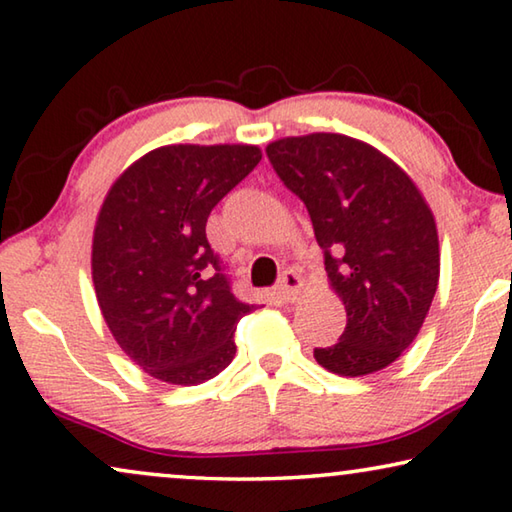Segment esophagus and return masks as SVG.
<instances>
[{"label":"esophagus","mask_w":512,"mask_h":512,"mask_svg":"<svg viewBox=\"0 0 512 512\" xmlns=\"http://www.w3.org/2000/svg\"><path fill=\"white\" fill-rule=\"evenodd\" d=\"M303 289H305V280L300 278L296 271H285L282 280L278 282V287H275V296H278V300H282V303H294Z\"/></svg>","instance_id":"esophagus-1"}]
</instances>
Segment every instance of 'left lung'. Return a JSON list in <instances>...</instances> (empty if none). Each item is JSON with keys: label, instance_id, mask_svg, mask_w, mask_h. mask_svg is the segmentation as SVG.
<instances>
[{"label": "left lung", "instance_id": "obj_1", "mask_svg": "<svg viewBox=\"0 0 512 512\" xmlns=\"http://www.w3.org/2000/svg\"><path fill=\"white\" fill-rule=\"evenodd\" d=\"M275 173L310 212L328 285L344 303L337 344L314 348L323 369L360 378L401 358L440 282V239L424 193L373 145L314 132L266 145Z\"/></svg>", "mask_w": 512, "mask_h": 512}]
</instances>
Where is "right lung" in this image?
<instances>
[{
    "label": "right lung",
    "mask_w": 512,
    "mask_h": 512,
    "mask_svg": "<svg viewBox=\"0 0 512 512\" xmlns=\"http://www.w3.org/2000/svg\"><path fill=\"white\" fill-rule=\"evenodd\" d=\"M248 143H175L116 177L95 218V298L125 355L168 385H200L237 353L234 330L257 310L234 298L209 248V212L253 170Z\"/></svg>",
    "instance_id": "obj_1"
}]
</instances>
